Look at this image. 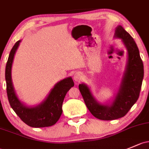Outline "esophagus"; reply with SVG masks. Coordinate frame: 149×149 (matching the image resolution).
Masks as SVG:
<instances>
[{"label":"esophagus","instance_id":"obj_1","mask_svg":"<svg viewBox=\"0 0 149 149\" xmlns=\"http://www.w3.org/2000/svg\"><path fill=\"white\" fill-rule=\"evenodd\" d=\"M81 79H82V75H81V73L80 72H77V73H75L74 76H73V80L76 82H80L81 81Z\"/></svg>","mask_w":149,"mask_h":149}]
</instances>
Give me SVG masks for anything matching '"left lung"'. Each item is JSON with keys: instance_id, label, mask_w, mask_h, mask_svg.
I'll list each match as a JSON object with an SVG mask.
<instances>
[{"instance_id": "obj_1", "label": "left lung", "mask_w": 149, "mask_h": 149, "mask_svg": "<svg viewBox=\"0 0 149 149\" xmlns=\"http://www.w3.org/2000/svg\"><path fill=\"white\" fill-rule=\"evenodd\" d=\"M114 38L121 39L127 51V61L118 90L112 100L100 103L88 86L86 84L79 86L88 109L100 120H115L124 116L137 101L143 79V64L134 38L121 26L116 28Z\"/></svg>"}]
</instances>
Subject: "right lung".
Segmentation results:
<instances>
[{"label": "right lung", "mask_w": 149, "mask_h": 149, "mask_svg": "<svg viewBox=\"0 0 149 149\" xmlns=\"http://www.w3.org/2000/svg\"><path fill=\"white\" fill-rule=\"evenodd\" d=\"M21 40L15 43L6 66V91L10 106L20 118L31 127L43 128L54 125L61 116L62 104L67 92L74 86L73 79L67 77L56 83L46 98L36 106H28L20 101L14 89L11 70L14 56Z\"/></svg>", "instance_id": "add662e5"}]
</instances>
